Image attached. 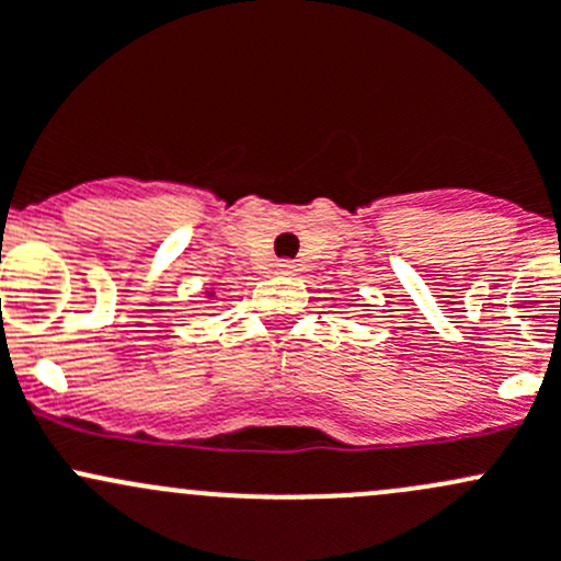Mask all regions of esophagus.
<instances>
[{"label": "esophagus", "instance_id": "esophagus-1", "mask_svg": "<svg viewBox=\"0 0 561 561\" xmlns=\"http://www.w3.org/2000/svg\"><path fill=\"white\" fill-rule=\"evenodd\" d=\"M275 273H278V275H294L297 270H294L291 262H278V264H275Z\"/></svg>", "mask_w": 561, "mask_h": 561}]
</instances>
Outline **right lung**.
Wrapping results in <instances>:
<instances>
[{
  "label": "right lung",
  "mask_w": 561,
  "mask_h": 561,
  "mask_svg": "<svg viewBox=\"0 0 561 561\" xmlns=\"http://www.w3.org/2000/svg\"><path fill=\"white\" fill-rule=\"evenodd\" d=\"M205 294H207V299H213V297H216V291H210V288H207Z\"/></svg>",
  "instance_id": "add662e5"
}]
</instances>
